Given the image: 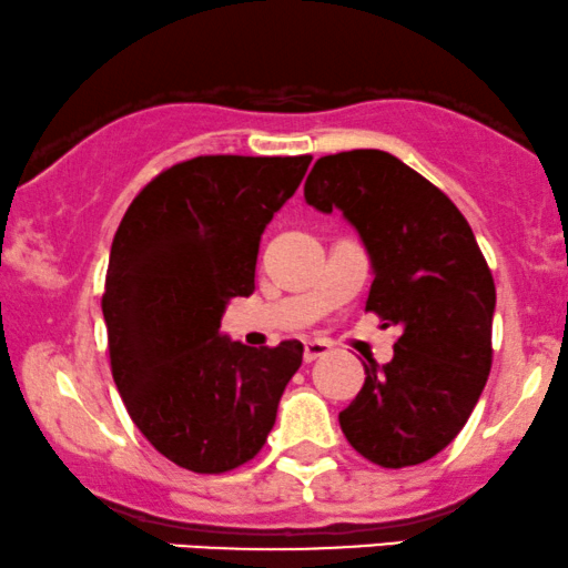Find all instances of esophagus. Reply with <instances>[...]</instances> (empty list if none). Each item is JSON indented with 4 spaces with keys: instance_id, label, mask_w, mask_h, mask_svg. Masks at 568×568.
I'll use <instances>...</instances> for the list:
<instances>
[{
    "instance_id": "obj_1",
    "label": "esophagus",
    "mask_w": 568,
    "mask_h": 568,
    "mask_svg": "<svg viewBox=\"0 0 568 568\" xmlns=\"http://www.w3.org/2000/svg\"><path fill=\"white\" fill-rule=\"evenodd\" d=\"M331 352V344H327V341H306L304 344V362H314V359H320V357H325V354Z\"/></svg>"
}]
</instances>
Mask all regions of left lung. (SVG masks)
Returning <instances> with one entry per match:
<instances>
[{
    "instance_id": "1",
    "label": "left lung",
    "mask_w": 568,
    "mask_h": 568,
    "mask_svg": "<svg viewBox=\"0 0 568 568\" xmlns=\"http://www.w3.org/2000/svg\"><path fill=\"white\" fill-rule=\"evenodd\" d=\"M304 197L338 209L373 266L365 310L402 327L394 359L365 365V386L338 415L362 457L384 468L432 460L466 426L491 367L495 280L457 206L384 150L325 155Z\"/></svg>"
}]
</instances>
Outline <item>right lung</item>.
<instances>
[{"label": "right lung", "instance_id": "1", "mask_svg": "<svg viewBox=\"0 0 568 568\" xmlns=\"http://www.w3.org/2000/svg\"><path fill=\"white\" fill-rule=\"evenodd\" d=\"M312 155H197L142 187L111 245L102 317L113 381L163 457L224 474L264 447L304 346H245L219 333L254 293L264 227Z\"/></svg>", "mask_w": 568, "mask_h": 568}]
</instances>
